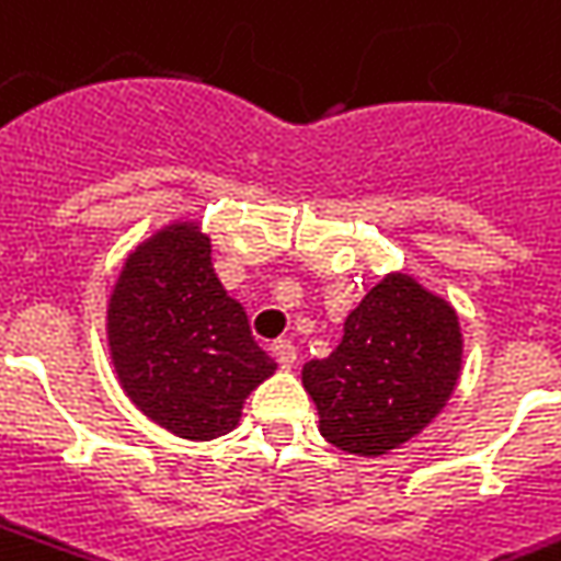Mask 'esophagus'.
<instances>
[{
  "instance_id": "esophagus-1",
  "label": "esophagus",
  "mask_w": 561,
  "mask_h": 561,
  "mask_svg": "<svg viewBox=\"0 0 561 561\" xmlns=\"http://www.w3.org/2000/svg\"><path fill=\"white\" fill-rule=\"evenodd\" d=\"M273 355H276V362L285 370H291L294 364H297V348H294L291 340H279V343H273Z\"/></svg>"
}]
</instances>
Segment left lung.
Here are the masks:
<instances>
[{
	"instance_id": "1",
	"label": "left lung",
	"mask_w": 561,
	"mask_h": 561,
	"mask_svg": "<svg viewBox=\"0 0 561 561\" xmlns=\"http://www.w3.org/2000/svg\"><path fill=\"white\" fill-rule=\"evenodd\" d=\"M461 324L453 304L410 273H386L343 321L328 358L304 364L319 431L348 456L376 458L416 437L461 376Z\"/></svg>"
}]
</instances>
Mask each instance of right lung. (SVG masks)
Returning a JSON list of instances; mask_svg holds the SVG:
<instances>
[{"instance_id": "1", "label": "right lung", "mask_w": 561, "mask_h": 561, "mask_svg": "<svg viewBox=\"0 0 561 561\" xmlns=\"http://www.w3.org/2000/svg\"><path fill=\"white\" fill-rule=\"evenodd\" d=\"M105 336L133 407L185 440H215L237 428L245 398L276 374L242 304L215 273L213 240L199 218L163 225L124 257Z\"/></svg>"}]
</instances>
